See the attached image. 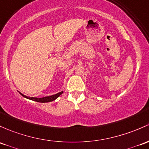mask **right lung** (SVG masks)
Wrapping results in <instances>:
<instances>
[{"label":"right lung","mask_w":149,"mask_h":149,"mask_svg":"<svg viewBox=\"0 0 149 149\" xmlns=\"http://www.w3.org/2000/svg\"><path fill=\"white\" fill-rule=\"evenodd\" d=\"M63 93V91H61V92L57 93V94H55L54 95H52V96H48V97H41V98H37V97H27V96L24 95H22V93H20L21 95H22V96L24 97H26V98L27 99H29V100H34V101H36V102H52V101L54 100H56L57 97H59L60 95Z\"/></svg>","instance_id":"obj_1"}]
</instances>
